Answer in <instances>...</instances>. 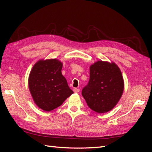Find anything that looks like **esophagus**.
<instances>
[{
	"label": "esophagus",
	"mask_w": 152,
	"mask_h": 152,
	"mask_svg": "<svg viewBox=\"0 0 152 152\" xmlns=\"http://www.w3.org/2000/svg\"><path fill=\"white\" fill-rule=\"evenodd\" d=\"M80 91V89H77V88H74V93H78Z\"/></svg>",
	"instance_id": "34e87169"
}]
</instances>
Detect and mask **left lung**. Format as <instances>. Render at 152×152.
<instances>
[{
    "label": "left lung",
    "instance_id": "8db88e82",
    "mask_svg": "<svg viewBox=\"0 0 152 152\" xmlns=\"http://www.w3.org/2000/svg\"><path fill=\"white\" fill-rule=\"evenodd\" d=\"M89 81L82 95L92 110L102 114L110 111L120 100L124 81L114 62L98 61L89 68Z\"/></svg>",
    "mask_w": 152,
    "mask_h": 152
}]
</instances>
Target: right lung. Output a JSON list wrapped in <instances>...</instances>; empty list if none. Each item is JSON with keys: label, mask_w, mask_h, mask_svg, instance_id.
<instances>
[{"label": "right lung", "mask_w": 152, "mask_h": 152, "mask_svg": "<svg viewBox=\"0 0 152 152\" xmlns=\"http://www.w3.org/2000/svg\"><path fill=\"white\" fill-rule=\"evenodd\" d=\"M63 63L57 59H40L28 76V88L35 104L50 112L59 107L74 93L61 73Z\"/></svg>", "instance_id": "1"}]
</instances>
